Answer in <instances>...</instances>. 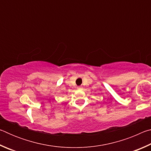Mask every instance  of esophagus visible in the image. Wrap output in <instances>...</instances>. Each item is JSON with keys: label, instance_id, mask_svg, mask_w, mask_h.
<instances>
[{"label": "esophagus", "instance_id": "obj_1", "mask_svg": "<svg viewBox=\"0 0 151 151\" xmlns=\"http://www.w3.org/2000/svg\"><path fill=\"white\" fill-rule=\"evenodd\" d=\"M78 88H81V86H78Z\"/></svg>", "mask_w": 151, "mask_h": 151}]
</instances>
